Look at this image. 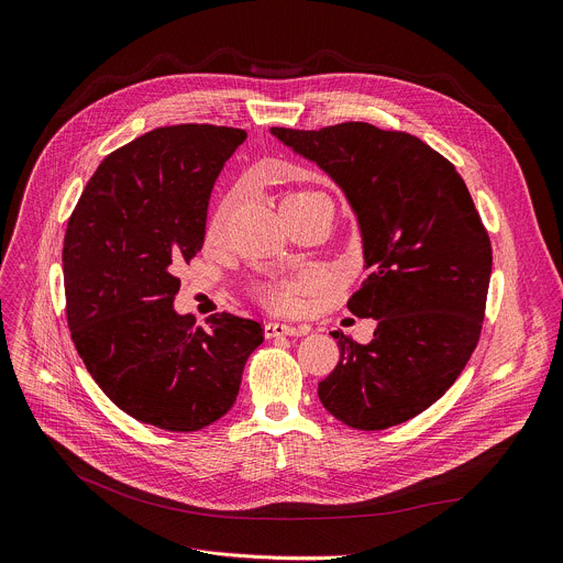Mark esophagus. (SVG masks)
<instances>
[{
    "mask_svg": "<svg viewBox=\"0 0 563 563\" xmlns=\"http://www.w3.org/2000/svg\"><path fill=\"white\" fill-rule=\"evenodd\" d=\"M310 328L305 325H287V323H267L265 325V336L267 339H276V336H300L308 334Z\"/></svg>",
    "mask_w": 563,
    "mask_h": 563,
    "instance_id": "34e87169",
    "label": "esophagus"
}]
</instances>
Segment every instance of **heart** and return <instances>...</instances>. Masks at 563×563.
I'll use <instances>...</instances> for the list:
<instances>
[{"label": "heart", "mask_w": 563, "mask_h": 563, "mask_svg": "<svg viewBox=\"0 0 563 563\" xmlns=\"http://www.w3.org/2000/svg\"><path fill=\"white\" fill-rule=\"evenodd\" d=\"M314 197H323V192H317V190H296V192L285 197L283 209L289 207V203L305 201V199H314ZM233 203H235L233 195L222 199V203L216 209V213H213V218L209 222V238H220L222 235V231L227 227V220H229V216L233 211ZM302 287H305L302 278H298V280H278V283L265 285L261 289V296L269 305V308H274L278 312H291V310H296L298 294L302 291Z\"/></svg>", "instance_id": "b5f03b06"}]
</instances>
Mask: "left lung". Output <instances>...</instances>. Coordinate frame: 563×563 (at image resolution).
<instances>
[{"label": "left lung", "mask_w": 563, "mask_h": 563, "mask_svg": "<svg viewBox=\"0 0 563 563\" xmlns=\"http://www.w3.org/2000/svg\"><path fill=\"white\" fill-rule=\"evenodd\" d=\"M345 195L368 278L347 310L375 319L371 343L343 332L319 399L343 424L382 431L420 416L467 366L478 343L492 244L451 162L406 132L371 123L272 128Z\"/></svg>", "instance_id": "obj_1"}]
</instances>
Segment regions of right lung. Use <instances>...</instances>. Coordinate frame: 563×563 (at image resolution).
Listing matches in <instances>:
<instances>
[{"mask_svg": "<svg viewBox=\"0 0 563 563\" xmlns=\"http://www.w3.org/2000/svg\"><path fill=\"white\" fill-rule=\"evenodd\" d=\"M246 139L220 125L157 128L87 181L63 249L67 323L89 375L143 424L190 433L233 406L263 325L173 308L175 269L203 244L213 184Z\"/></svg>", "mask_w": 563, "mask_h": 563, "instance_id": "right-lung-1", "label": "right lung"}]
</instances>
